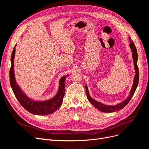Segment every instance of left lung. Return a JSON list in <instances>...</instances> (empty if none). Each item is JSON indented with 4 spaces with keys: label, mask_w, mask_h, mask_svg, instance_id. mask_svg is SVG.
<instances>
[{
    "label": "left lung",
    "mask_w": 149,
    "mask_h": 149,
    "mask_svg": "<svg viewBox=\"0 0 149 149\" xmlns=\"http://www.w3.org/2000/svg\"><path fill=\"white\" fill-rule=\"evenodd\" d=\"M129 40H130V44H129L130 48V49H131L132 52V58L134 60V68H135V71H136V75H135L132 87L131 90H130V94L128 96V97L126 99V100H125L124 101H123L122 102L118 104L115 105V106L105 105V104H103L98 102L96 100H94V99H93L91 96H90L87 86H86V95H87V97L88 99V100L94 107H96L99 110H100L102 112H113L118 111H119V110L123 109V108H124L126 105L127 104L128 102L130 101V100H131V98H132V96L134 95V94L135 91H136V88L137 87V85L139 83V68L137 66V58H138L137 52L136 47V46H135V44L133 42L132 40H131V38H130V37H129Z\"/></svg>",
    "instance_id": "1"
}]
</instances>
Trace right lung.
<instances>
[{"label": "right lung", "instance_id": "1", "mask_svg": "<svg viewBox=\"0 0 149 149\" xmlns=\"http://www.w3.org/2000/svg\"><path fill=\"white\" fill-rule=\"evenodd\" d=\"M15 46L11 55V67L10 69V83L17 100L25 109L30 113L35 115L44 116L52 114L59 108L63 102L65 91V79L66 76L62 77L60 81V86L58 93L52 100L43 102H37L31 100L21 91L19 86L16 83L14 76V65L13 59L15 56Z\"/></svg>", "mask_w": 149, "mask_h": 149}]
</instances>
